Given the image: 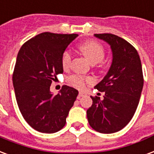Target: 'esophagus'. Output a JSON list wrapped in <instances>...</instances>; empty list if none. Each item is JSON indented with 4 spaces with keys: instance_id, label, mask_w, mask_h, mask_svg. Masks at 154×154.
Listing matches in <instances>:
<instances>
[{
    "instance_id": "esophagus-1",
    "label": "esophagus",
    "mask_w": 154,
    "mask_h": 154,
    "mask_svg": "<svg viewBox=\"0 0 154 154\" xmlns=\"http://www.w3.org/2000/svg\"><path fill=\"white\" fill-rule=\"evenodd\" d=\"M83 96H85V93H83V92H79L77 98H78V100H79L81 97H83Z\"/></svg>"
}]
</instances>
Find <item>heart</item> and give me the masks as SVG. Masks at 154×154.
Here are the masks:
<instances>
[{"label": "heart", "instance_id": "b5f03b06", "mask_svg": "<svg viewBox=\"0 0 154 154\" xmlns=\"http://www.w3.org/2000/svg\"><path fill=\"white\" fill-rule=\"evenodd\" d=\"M78 48L83 55L91 62L92 64H96L101 62L104 58L105 51L103 46L95 41H88L81 44ZM72 61V55L68 51H64L61 57V64L63 68L66 70L70 67ZM93 82L91 77H83L81 75H72L68 77V82L69 85L78 89H83L86 83Z\"/></svg>", "mask_w": 154, "mask_h": 154}]
</instances>
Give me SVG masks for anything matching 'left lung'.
I'll return each instance as SVG.
<instances>
[{
  "instance_id": "obj_1",
  "label": "left lung",
  "mask_w": 154,
  "mask_h": 154,
  "mask_svg": "<svg viewBox=\"0 0 154 154\" xmlns=\"http://www.w3.org/2000/svg\"><path fill=\"white\" fill-rule=\"evenodd\" d=\"M109 44L112 61L108 73L94 88L104 92L103 100L91 97L87 111L89 124L96 131L111 134L129 123L137 109L144 77L137 51L129 42L111 33L94 34Z\"/></svg>"
}]
</instances>
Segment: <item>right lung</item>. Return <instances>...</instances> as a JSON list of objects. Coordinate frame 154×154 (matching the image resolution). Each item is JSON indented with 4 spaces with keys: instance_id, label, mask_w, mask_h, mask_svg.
Instances as JSON below:
<instances>
[{
    "instance_id": "add662e5",
    "label": "right lung",
    "mask_w": 154,
    "mask_h": 154,
    "mask_svg": "<svg viewBox=\"0 0 154 154\" xmlns=\"http://www.w3.org/2000/svg\"><path fill=\"white\" fill-rule=\"evenodd\" d=\"M77 34L42 32L22 45L17 55L13 85L19 111L33 129L54 133L65 126L66 118L78 91L63 86L53 95L51 83L63 73L61 57Z\"/></svg>"
}]
</instances>
